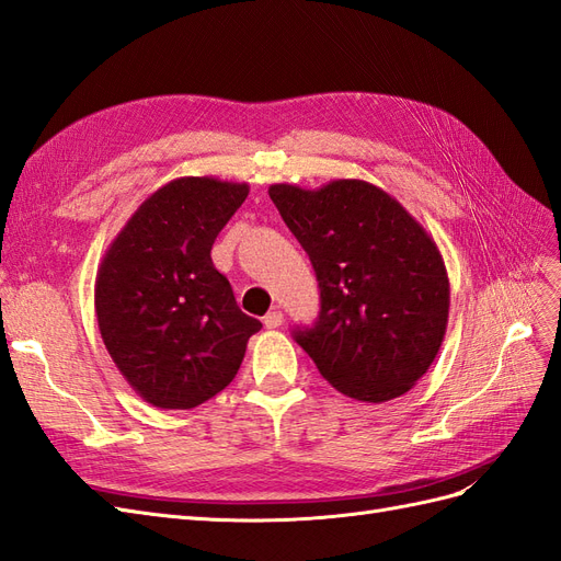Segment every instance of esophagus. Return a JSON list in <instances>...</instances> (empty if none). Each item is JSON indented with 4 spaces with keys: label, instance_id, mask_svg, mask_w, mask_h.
Masks as SVG:
<instances>
[{
    "label": "esophagus",
    "instance_id": "obj_1",
    "mask_svg": "<svg viewBox=\"0 0 561 561\" xmlns=\"http://www.w3.org/2000/svg\"><path fill=\"white\" fill-rule=\"evenodd\" d=\"M263 324H265L267 329H279V327L284 324V314H282V310H272V312H267V314L263 317Z\"/></svg>",
    "mask_w": 561,
    "mask_h": 561
}]
</instances>
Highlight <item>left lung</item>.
Listing matches in <instances>:
<instances>
[{"instance_id":"left-lung-1","label":"left lung","mask_w":561,"mask_h":561,"mask_svg":"<svg viewBox=\"0 0 561 561\" xmlns=\"http://www.w3.org/2000/svg\"><path fill=\"white\" fill-rule=\"evenodd\" d=\"M267 192L319 282L322 310L312 329L294 331L298 345L357 402L409 392L449 324V275L435 239L386 190L359 179Z\"/></svg>"}]
</instances>
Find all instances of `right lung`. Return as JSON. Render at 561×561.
<instances>
[{
  "instance_id": "right-lung-1",
  "label": "right lung",
  "mask_w": 561,
  "mask_h": 561,
  "mask_svg": "<svg viewBox=\"0 0 561 561\" xmlns=\"http://www.w3.org/2000/svg\"><path fill=\"white\" fill-rule=\"evenodd\" d=\"M249 183L183 175L154 190L112 239L95 317L112 362L157 409H195L228 388L261 322L239 310L211 247Z\"/></svg>"
}]
</instances>
